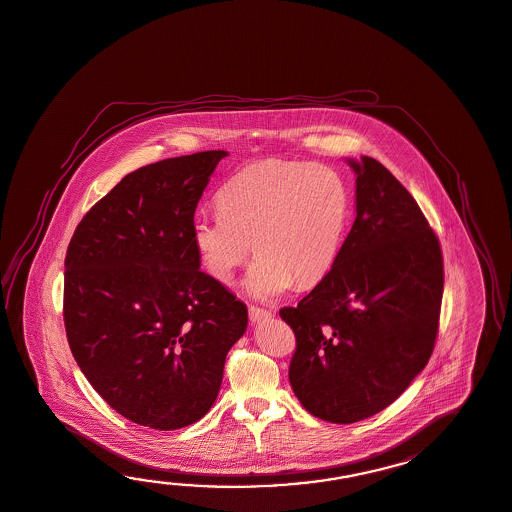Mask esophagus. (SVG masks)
Segmentation results:
<instances>
[{
	"instance_id": "34e87169",
	"label": "esophagus",
	"mask_w": 512,
	"mask_h": 512,
	"mask_svg": "<svg viewBox=\"0 0 512 512\" xmlns=\"http://www.w3.org/2000/svg\"><path fill=\"white\" fill-rule=\"evenodd\" d=\"M249 317L252 322H260L263 319H269L273 317V311L271 309L258 308V306H249Z\"/></svg>"
}]
</instances>
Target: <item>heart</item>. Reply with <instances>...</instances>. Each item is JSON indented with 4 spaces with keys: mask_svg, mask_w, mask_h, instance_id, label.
Segmentation results:
<instances>
[{
    "mask_svg": "<svg viewBox=\"0 0 512 512\" xmlns=\"http://www.w3.org/2000/svg\"><path fill=\"white\" fill-rule=\"evenodd\" d=\"M217 208L193 223L204 271L230 284L254 247L258 258L247 289L252 297L273 298L293 284L317 286L332 271L345 243L352 193L333 167L263 160L226 180Z\"/></svg>",
    "mask_w": 512,
    "mask_h": 512,
    "instance_id": "b5f03b06",
    "label": "heart"
}]
</instances>
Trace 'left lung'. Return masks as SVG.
<instances>
[{
    "label": "left lung",
    "mask_w": 512,
    "mask_h": 512,
    "mask_svg": "<svg viewBox=\"0 0 512 512\" xmlns=\"http://www.w3.org/2000/svg\"><path fill=\"white\" fill-rule=\"evenodd\" d=\"M356 171V221L328 276L280 309L297 348L289 381L311 415L352 424L383 411L428 365L444 263L413 195L378 160Z\"/></svg>",
    "instance_id": "obj_1"
}]
</instances>
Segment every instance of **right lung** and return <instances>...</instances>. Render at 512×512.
<instances>
[{
	"mask_svg": "<svg viewBox=\"0 0 512 512\" xmlns=\"http://www.w3.org/2000/svg\"><path fill=\"white\" fill-rule=\"evenodd\" d=\"M226 151L123 177L73 232L64 326L86 380L119 415L171 431L214 405L247 306L203 273L193 215Z\"/></svg>",
	"mask_w": 512,
	"mask_h": 512,
	"instance_id": "1",
	"label": "right lung"
}]
</instances>
